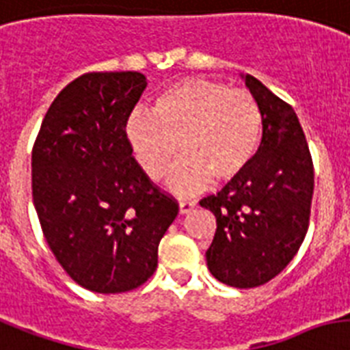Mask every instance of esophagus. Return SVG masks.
<instances>
[{"label": "esophagus", "instance_id": "obj_1", "mask_svg": "<svg viewBox=\"0 0 350 350\" xmlns=\"http://www.w3.org/2000/svg\"><path fill=\"white\" fill-rule=\"evenodd\" d=\"M196 203L194 201H190V200H181L180 201V212L181 214H189L190 210L194 208Z\"/></svg>", "mask_w": 350, "mask_h": 350}]
</instances>
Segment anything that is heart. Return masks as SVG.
Here are the masks:
<instances>
[{
  "instance_id": "heart-1",
  "label": "heart",
  "mask_w": 350,
  "mask_h": 350,
  "mask_svg": "<svg viewBox=\"0 0 350 350\" xmlns=\"http://www.w3.org/2000/svg\"><path fill=\"white\" fill-rule=\"evenodd\" d=\"M264 118L252 93L210 79H183L154 100V113L136 109L127 120L136 160L150 180H161L178 156L170 189L189 194L239 176L257 154Z\"/></svg>"
}]
</instances>
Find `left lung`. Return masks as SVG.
<instances>
[{"instance_id":"1","label":"left lung","mask_w":350,"mask_h":350,"mask_svg":"<svg viewBox=\"0 0 350 350\" xmlns=\"http://www.w3.org/2000/svg\"><path fill=\"white\" fill-rule=\"evenodd\" d=\"M244 82L262 111V142L239 176L200 201L217 223L206 266L239 289L269 282L291 262L308 234L314 189L313 158L293 107L255 77Z\"/></svg>"}]
</instances>
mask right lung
Listing matches in <instances>:
<instances>
[{"label":"right lung","mask_w":350,"mask_h":350,"mask_svg":"<svg viewBox=\"0 0 350 350\" xmlns=\"http://www.w3.org/2000/svg\"><path fill=\"white\" fill-rule=\"evenodd\" d=\"M138 72L77 77L52 102L32 149L42 235L79 286L124 293L147 282L178 201L133 156L127 120L146 90Z\"/></svg>","instance_id":"right-lung-1"}]
</instances>
